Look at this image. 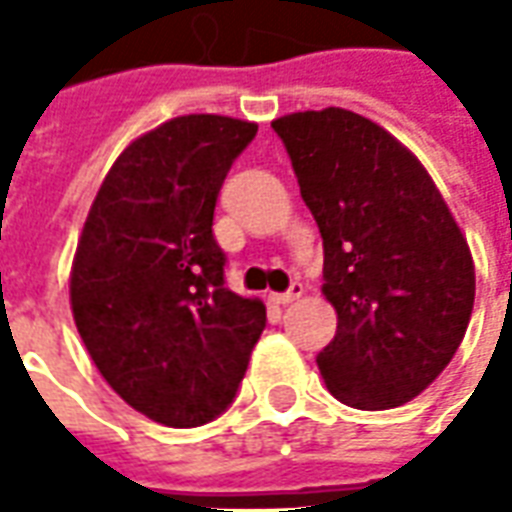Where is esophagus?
Here are the masks:
<instances>
[{"label":"esophagus","mask_w":512,"mask_h":512,"mask_svg":"<svg viewBox=\"0 0 512 512\" xmlns=\"http://www.w3.org/2000/svg\"><path fill=\"white\" fill-rule=\"evenodd\" d=\"M301 293H304L301 282H293L285 293H271V301H274V304H293L296 299H301Z\"/></svg>","instance_id":"obj_1"}]
</instances>
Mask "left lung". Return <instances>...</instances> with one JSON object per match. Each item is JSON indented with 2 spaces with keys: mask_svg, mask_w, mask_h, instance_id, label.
<instances>
[{
  "mask_svg": "<svg viewBox=\"0 0 512 512\" xmlns=\"http://www.w3.org/2000/svg\"><path fill=\"white\" fill-rule=\"evenodd\" d=\"M323 238V296L337 334L321 376L354 408H395L450 365L474 307L466 235L411 150L373 120L329 106L277 117Z\"/></svg>",
  "mask_w": 512,
  "mask_h": 512,
  "instance_id": "8db88e82",
  "label": "left lung"
}]
</instances>
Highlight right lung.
I'll return each instance as SVG.
<instances>
[{
	"label": "right lung",
	"mask_w": 512,
	"mask_h": 512,
	"mask_svg": "<svg viewBox=\"0 0 512 512\" xmlns=\"http://www.w3.org/2000/svg\"><path fill=\"white\" fill-rule=\"evenodd\" d=\"M257 123L180 115L115 158L84 219L71 310L98 373L167 428L230 406L266 326V304L224 288L213 208Z\"/></svg>",
	"instance_id": "obj_1"
}]
</instances>
